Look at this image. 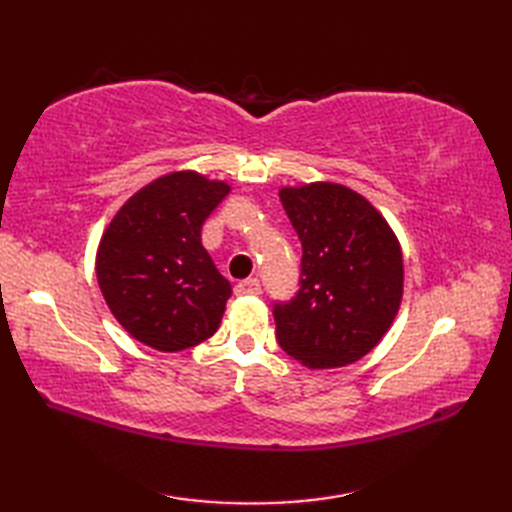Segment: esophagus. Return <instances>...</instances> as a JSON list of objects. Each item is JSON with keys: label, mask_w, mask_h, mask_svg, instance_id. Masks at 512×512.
I'll list each match as a JSON object with an SVG mask.
<instances>
[{"label": "esophagus", "mask_w": 512, "mask_h": 512, "mask_svg": "<svg viewBox=\"0 0 512 512\" xmlns=\"http://www.w3.org/2000/svg\"><path fill=\"white\" fill-rule=\"evenodd\" d=\"M235 292L239 297H257L262 292V284H259L257 277H248L244 281H239L235 286Z\"/></svg>", "instance_id": "34e87169"}]
</instances>
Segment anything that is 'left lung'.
<instances>
[{
	"instance_id": "obj_1",
	"label": "left lung",
	"mask_w": 512,
	"mask_h": 512,
	"mask_svg": "<svg viewBox=\"0 0 512 512\" xmlns=\"http://www.w3.org/2000/svg\"><path fill=\"white\" fill-rule=\"evenodd\" d=\"M301 239L299 290L275 301L281 350L312 369L363 358L383 339L402 297V253L372 204L341 184L281 189Z\"/></svg>"
}]
</instances>
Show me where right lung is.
<instances>
[{
    "instance_id": "obj_1",
    "label": "right lung",
    "mask_w": 512,
    "mask_h": 512,
    "mask_svg": "<svg viewBox=\"0 0 512 512\" xmlns=\"http://www.w3.org/2000/svg\"><path fill=\"white\" fill-rule=\"evenodd\" d=\"M228 191V184L200 173H169L132 195L107 226L96 277L134 339L180 352L215 334L231 284L206 253L200 231Z\"/></svg>"
}]
</instances>
